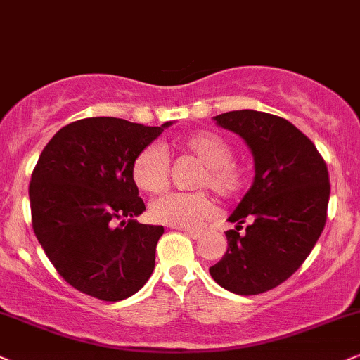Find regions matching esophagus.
I'll return each instance as SVG.
<instances>
[{
  "instance_id": "1",
  "label": "esophagus",
  "mask_w": 360,
  "mask_h": 360,
  "mask_svg": "<svg viewBox=\"0 0 360 360\" xmlns=\"http://www.w3.org/2000/svg\"><path fill=\"white\" fill-rule=\"evenodd\" d=\"M177 231H181V233H184L186 236H189L191 239H199L202 236L201 231H194V229H183V227H176Z\"/></svg>"
}]
</instances>
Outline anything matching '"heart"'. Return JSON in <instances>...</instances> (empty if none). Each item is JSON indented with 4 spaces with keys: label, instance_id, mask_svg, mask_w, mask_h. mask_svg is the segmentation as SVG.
Instances as JSON below:
<instances>
[{
    "label": "heart",
    "instance_id": "b5f03b06",
    "mask_svg": "<svg viewBox=\"0 0 360 360\" xmlns=\"http://www.w3.org/2000/svg\"><path fill=\"white\" fill-rule=\"evenodd\" d=\"M183 148L202 162L195 177L198 188H211L221 198L229 199L244 188L245 172L234 161V148L216 133H195L183 141ZM133 179L139 189L158 194L169 179V154L161 144L153 143L136 154ZM216 214L212 198L204 191L167 193L151 204V217L172 227H195Z\"/></svg>",
    "mask_w": 360,
    "mask_h": 360
}]
</instances>
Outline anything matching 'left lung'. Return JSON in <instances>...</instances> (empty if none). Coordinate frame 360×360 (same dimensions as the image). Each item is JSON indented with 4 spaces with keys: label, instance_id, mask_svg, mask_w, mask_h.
I'll list each match as a JSON object with an SVG mask.
<instances>
[{
    "label": "left lung",
    "instance_id": "8db88e82",
    "mask_svg": "<svg viewBox=\"0 0 360 360\" xmlns=\"http://www.w3.org/2000/svg\"><path fill=\"white\" fill-rule=\"evenodd\" d=\"M214 121L245 141L256 176L227 219L236 222V229L226 233L227 251L209 272L231 292L262 294L289 279L319 239L327 219L329 172L312 141L284 117L243 109Z\"/></svg>",
    "mask_w": 360,
    "mask_h": 360
}]
</instances>
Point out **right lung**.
<instances>
[{
	"mask_svg": "<svg viewBox=\"0 0 360 360\" xmlns=\"http://www.w3.org/2000/svg\"><path fill=\"white\" fill-rule=\"evenodd\" d=\"M120 117H86L58 131L30 183L33 231L58 274L101 301L131 297L154 271L162 226L146 211L133 161L166 127Z\"/></svg>",
	"mask_w": 360,
	"mask_h": 360,
	"instance_id": "1",
	"label": "right lung"
}]
</instances>
